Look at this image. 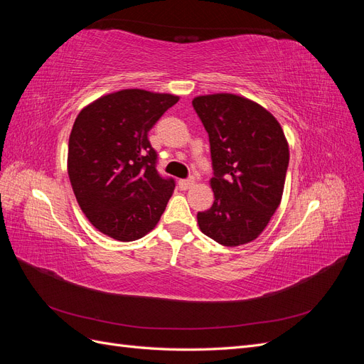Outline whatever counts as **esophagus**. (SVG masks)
<instances>
[{"label": "esophagus", "mask_w": 364, "mask_h": 364, "mask_svg": "<svg viewBox=\"0 0 364 364\" xmlns=\"http://www.w3.org/2000/svg\"><path fill=\"white\" fill-rule=\"evenodd\" d=\"M194 179H182L179 181V188L181 190H190L191 186H194Z\"/></svg>", "instance_id": "34e87169"}]
</instances>
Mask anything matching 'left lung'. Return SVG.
I'll use <instances>...</instances> for the list:
<instances>
[{
    "label": "left lung",
    "instance_id": "1",
    "mask_svg": "<svg viewBox=\"0 0 364 364\" xmlns=\"http://www.w3.org/2000/svg\"><path fill=\"white\" fill-rule=\"evenodd\" d=\"M211 146L214 203L197 214L205 235L218 245L250 243L269 225L284 193L289 142L278 119L235 94L194 97Z\"/></svg>",
    "mask_w": 364,
    "mask_h": 364
}]
</instances>
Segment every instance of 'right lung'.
Returning a JSON list of instances; mask_svg holds the SVG:
<instances>
[{
  "label": "right lung",
  "instance_id": "right-lung-1",
  "mask_svg": "<svg viewBox=\"0 0 364 364\" xmlns=\"http://www.w3.org/2000/svg\"><path fill=\"white\" fill-rule=\"evenodd\" d=\"M178 95L121 90L77 115L68 141V176L86 218L102 234L135 241L158 225L174 181L156 171L147 138Z\"/></svg>",
  "mask_w": 364,
  "mask_h": 364
}]
</instances>
